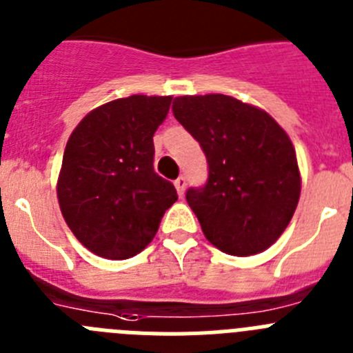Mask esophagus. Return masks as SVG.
<instances>
[{
    "label": "esophagus",
    "mask_w": 353,
    "mask_h": 353,
    "mask_svg": "<svg viewBox=\"0 0 353 353\" xmlns=\"http://www.w3.org/2000/svg\"><path fill=\"white\" fill-rule=\"evenodd\" d=\"M174 184H176V190H177V193H179V196H183L184 190H186V177L179 176L176 181H174Z\"/></svg>",
    "instance_id": "esophagus-1"
}]
</instances>
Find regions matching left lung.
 <instances>
[{"label": "left lung", "mask_w": 353, "mask_h": 353, "mask_svg": "<svg viewBox=\"0 0 353 353\" xmlns=\"http://www.w3.org/2000/svg\"><path fill=\"white\" fill-rule=\"evenodd\" d=\"M172 112L208 158L205 184L186 192L204 236L228 255L268 250L301 195L287 133L268 112L227 94L179 97Z\"/></svg>", "instance_id": "8db88e82"}]
</instances>
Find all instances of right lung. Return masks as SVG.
<instances>
[{"instance_id": "obj_1", "label": "right lung", "mask_w": 353, "mask_h": 353, "mask_svg": "<svg viewBox=\"0 0 353 353\" xmlns=\"http://www.w3.org/2000/svg\"><path fill=\"white\" fill-rule=\"evenodd\" d=\"M172 97L133 94L98 107L66 142L58 199L63 218L90 252L112 260L141 253L177 200L154 172L153 135Z\"/></svg>"}]
</instances>
